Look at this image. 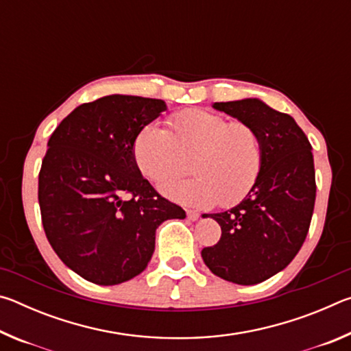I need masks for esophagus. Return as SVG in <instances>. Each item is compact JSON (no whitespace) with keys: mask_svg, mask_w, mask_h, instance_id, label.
Instances as JSON below:
<instances>
[{"mask_svg":"<svg viewBox=\"0 0 351 351\" xmlns=\"http://www.w3.org/2000/svg\"><path fill=\"white\" fill-rule=\"evenodd\" d=\"M187 218L192 219V221H197V219L199 218V213L197 210H187Z\"/></svg>","mask_w":351,"mask_h":351,"instance_id":"1","label":"esophagus"}]
</instances>
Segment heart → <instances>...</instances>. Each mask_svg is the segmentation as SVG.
Returning a JSON list of instances; mask_svg holds the SVG:
<instances>
[{
  "label": "heart",
  "mask_w": 351,
  "mask_h": 351,
  "mask_svg": "<svg viewBox=\"0 0 351 351\" xmlns=\"http://www.w3.org/2000/svg\"><path fill=\"white\" fill-rule=\"evenodd\" d=\"M169 132L145 125L136 134L133 158L141 173L161 184L165 197L181 204L234 206L251 192L263 167V142L246 122H229L217 112L192 108L171 116ZM186 182H167L188 169Z\"/></svg>",
  "instance_id": "obj_1"
}]
</instances>
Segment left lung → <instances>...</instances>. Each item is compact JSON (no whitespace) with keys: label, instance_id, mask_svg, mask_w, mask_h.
<instances>
[{"label":"left lung","instance_id":"8db88e82","mask_svg":"<svg viewBox=\"0 0 351 351\" xmlns=\"http://www.w3.org/2000/svg\"><path fill=\"white\" fill-rule=\"evenodd\" d=\"M213 108L257 130L263 167L240 204L212 213L221 239L201 257L224 280L255 285L287 268L306 239L316 201L311 144L293 117L258 99L215 102Z\"/></svg>","mask_w":351,"mask_h":351}]
</instances>
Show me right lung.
Here are the masks:
<instances>
[{
  "label": "right lung",
  "instance_id": "add662e5",
  "mask_svg": "<svg viewBox=\"0 0 351 351\" xmlns=\"http://www.w3.org/2000/svg\"><path fill=\"white\" fill-rule=\"evenodd\" d=\"M167 110L164 100L100 97L68 114L51 134L38 175L45 234L69 269L96 285L141 274L165 219L186 218L134 162L136 134Z\"/></svg>",
  "mask_w": 351,
  "mask_h": 351
}]
</instances>
